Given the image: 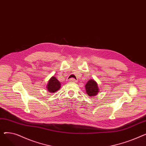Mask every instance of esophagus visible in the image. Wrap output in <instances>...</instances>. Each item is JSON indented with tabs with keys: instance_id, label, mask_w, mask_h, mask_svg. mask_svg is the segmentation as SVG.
I'll use <instances>...</instances> for the list:
<instances>
[{
	"instance_id": "1",
	"label": "esophagus",
	"mask_w": 146,
	"mask_h": 146,
	"mask_svg": "<svg viewBox=\"0 0 146 146\" xmlns=\"http://www.w3.org/2000/svg\"><path fill=\"white\" fill-rule=\"evenodd\" d=\"M69 82H76V79H74L73 78H72V79H69Z\"/></svg>"
}]
</instances>
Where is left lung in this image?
<instances>
[{
	"label": "left lung",
	"mask_w": 146,
	"mask_h": 146,
	"mask_svg": "<svg viewBox=\"0 0 146 146\" xmlns=\"http://www.w3.org/2000/svg\"><path fill=\"white\" fill-rule=\"evenodd\" d=\"M86 94L90 97L96 96L99 92V89L97 82L94 80H89L85 85Z\"/></svg>",
	"instance_id": "8db88e82"
}]
</instances>
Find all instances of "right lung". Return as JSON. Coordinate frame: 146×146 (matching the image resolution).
<instances>
[{
    "instance_id": "obj_1",
    "label": "right lung",
    "mask_w": 146,
    "mask_h": 146,
    "mask_svg": "<svg viewBox=\"0 0 146 146\" xmlns=\"http://www.w3.org/2000/svg\"><path fill=\"white\" fill-rule=\"evenodd\" d=\"M60 88L61 83L54 76H52L50 79L47 86H46L47 91L50 93H55V92L58 90Z\"/></svg>"
}]
</instances>
